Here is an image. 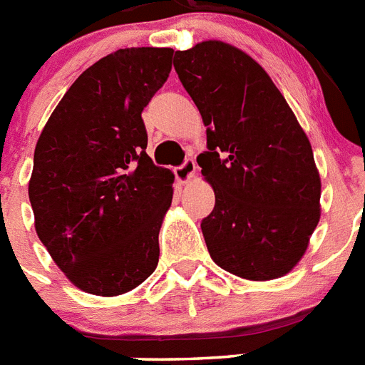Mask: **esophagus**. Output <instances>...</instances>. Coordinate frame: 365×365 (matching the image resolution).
Here are the masks:
<instances>
[{
    "label": "esophagus",
    "instance_id": "1",
    "mask_svg": "<svg viewBox=\"0 0 365 365\" xmlns=\"http://www.w3.org/2000/svg\"><path fill=\"white\" fill-rule=\"evenodd\" d=\"M195 170H197V164H195V160L186 159L185 163L180 164V166L175 168L177 180H180V182H188V180L193 177V173H195Z\"/></svg>",
    "mask_w": 365,
    "mask_h": 365
}]
</instances>
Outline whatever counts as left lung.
Listing matches in <instances>:
<instances>
[{
  "mask_svg": "<svg viewBox=\"0 0 365 365\" xmlns=\"http://www.w3.org/2000/svg\"><path fill=\"white\" fill-rule=\"evenodd\" d=\"M173 67L206 125L197 157L215 192L201 230L221 269L254 282L291 272L320 221L311 143L265 69L210 40L177 51Z\"/></svg>",
  "mask_w": 365,
  "mask_h": 365,
  "instance_id": "obj_1",
  "label": "left lung"
}]
</instances>
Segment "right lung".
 I'll return each instance as SVG.
<instances>
[{
  "mask_svg": "<svg viewBox=\"0 0 365 365\" xmlns=\"http://www.w3.org/2000/svg\"><path fill=\"white\" fill-rule=\"evenodd\" d=\"M173 49L108 54L74 80L45 124L29 180L34 227L74 285L118 296L150 278L173 173L148 157L143 109Z\"/></svg>",
  "mask_w": 365,
  "mask_h": 365,
  "instance_id": "add662e5",
  "label": "right lung"
}]
</instances>
